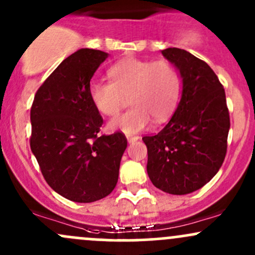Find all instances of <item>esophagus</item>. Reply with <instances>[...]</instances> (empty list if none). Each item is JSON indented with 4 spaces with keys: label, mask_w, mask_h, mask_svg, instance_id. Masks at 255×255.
Masks as SVG:
<instances>
[{
    "label": "esophagus",
    "mask_w": 255,
    "mask_h": 255,
    "mask_svg": "<svg viewBox=\"0 0 255 255\" xmlns=\"http://www.w3.org/2000/svg\"><path fill=\"white\" fill-rule=\"evenodd\" d=\"M127 138H128V143H132V142L138 141V139H139V136H131V135H128V136H127Z\"/></svg>",
    "instance_id": "34e87169"
}]
</instances>
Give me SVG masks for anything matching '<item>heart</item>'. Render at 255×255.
<instances>
[{
  "instance_id": "1",
  "label": "heart",
  "mask_w": 255,
  "mask_h": 255,
  "mask_svg": "<svg viewBox=\"0 0 255 255\" xmlns=\"http://www.w3.org/2000/svg\"><path fill=\"white\" fill-rule=\"evenodd\" d=\"M111 81H92L90 101L102 116L114 117L130 97L132 108L109 123L112 130L127 135L169 119L176 108L181 92V78L175 65L165 59L125 58L108 70Z\"/></svg>"
}]
</instances>
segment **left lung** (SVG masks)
<instances>
[{
  "label": "left lung",
  "mask_w": 255,
  "mask_h": 255,
  "mask_svg": "<svg viewBox=\"0 0 255 255\" xmlns=\"http://www.w3.org/2000/svg\"><path fill=\"white\" fill-rule=\"evenodd\" d=\"M161 54L179 70L182 94L165 128L142 137L147 172L164 192L187 194L209 182L225 159L230 130L225 90L212 68L190 52L171 47Z\"/></svg>",
  "instance_id": "1"
}]
</instances>
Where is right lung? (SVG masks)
<instances>
[{"instance_id": "1", "label": "right lung", "mask_w": 255, "mask_h": 255, "mask_svg": "<svg viewBox=\"0 0 255 255\" xmlns=\"http://www.w3.org/2000/svg\"><path fill=\"white\" fill-rule=\"evenodd\" d=\"M107 57L91 48L70 54L41 85L30 111V147L46 182L79 203L114 190L128 146L122 132L98 135L103 119L90 101V81Z\"/></svg>"}]
</instances>
